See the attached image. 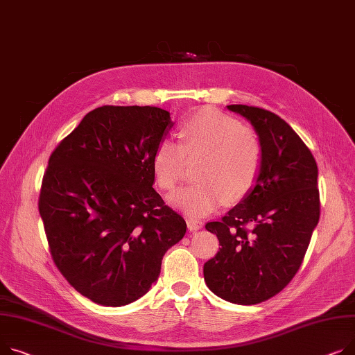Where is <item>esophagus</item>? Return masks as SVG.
I'll use <instances>...</instances> for the list:
<instances>
[{
  "label": "esophagus",
  "instance_id": "obj_1",
  "mask_svg": "<svg viewBox=\"0 0 355 355\" xmlns=\"http://www.w3.org/2000/svg\"><path fill=\"white\" fill-rule=\"evenodd\" d=\"M187 227L190 231H198L204 227V224L201 221H197V220H193V218H188L187 220Z\"/></svg>",
  "mask_w": 355,
  "mask_h": 355
}]
</instances>
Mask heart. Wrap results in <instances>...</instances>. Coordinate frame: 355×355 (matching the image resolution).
Masks as SVG:
<instances>
[{"instance_id": "1", "label": "heart", "mask_w": 355, "mask_h": 355, "mask_svg": "<svg viewBox=\"0 0 355 355\" xmlns=\"http://www.w3.org/2000/svg\"><path fill=\"white\" fill-rule=\"evenodd\" d=\"M178 138L159 141L153 171L161 190L173 191L184 178L187 158L200 157L197 180L170 197L188 216L204 217L227 197L241 200L255 187L263 168V144L237 118L214 108L200 110L181 124Z\"/></svg>"}]
</instances>
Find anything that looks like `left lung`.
<instances>
[{
  "label": "left lung",
  "instance_id": "obj_1",
  "mask_svg": "<svg viewBox=\"0 0 355 355\" xmlns=\"http://www.w3.org/2000/svg\"><path fill=\"white\" fill-rule=\"evenodd\" d=\"M252 124L263 144V168L252 190L205 228L220 251L204 264L208 288L225 301L252 305L284 290L301 267L320 220L317 162L277 114L228 105Z\"/></svg>",
  "mask_w": 355,
  "mask_h": 355
}]
</instances>
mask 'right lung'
<instances>
[{
  "label": "right lung",
  "mask_w": 355,
  "mask_h": 355,
  "mask_svg": "<svg viewBox=\"0 0 355 355\" xmlns=\"http://www.w3.org/2000/svg\"><path fill=\"white\" fill-rule=\"evenodd\" d=\"M171 127L158 107L103 105L49 159L38 209L50 252L96 304L121 306L147 294L187 231L153 188V155Z\"/></svg>",
  "instance_id": "1"
}]
</instances>
